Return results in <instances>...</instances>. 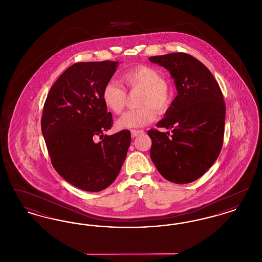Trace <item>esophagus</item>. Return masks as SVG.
<instances>
[{"instance_id":"1","label":"esophagus","mask_w":262,"mask_h":262,"mask_svg":"<svg viewBox=\"0 0 262 262\" xmlns=\"http://www.w3.org/2000/svg\"><path fill=\"white\" fill-rule=\"evenodd\" d=\"M130 134H132V137H137V136H139V135L144 134V132H143V130H140V129H132V130H130Z\"/></svg>"}]
</instances>
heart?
Here are the masks:
<instances>
[{
	"label": "heart",
	"mask_w": 262,
	"mask_h": 262,
	"mask_svg": "<svg viewBox=\"0 0 262 262\" xmlns=\"http://www.w3.org/2000/svg\"><path fill=\"white\" fill-rule=\"evenodd\" d=\"M122 80L130 90H140L137 105L139 108L130 110L120 118L117 125L120 128H136L152 123L156 112H166L173 98L171 84L162 75L149 66H137L122 75ZM104 104L115 114H121L126 104L125 88L116 81H108L102 90Z\"/></svg>",
	"instance_id": "obj_1"
}]
</instances>
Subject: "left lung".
Segmentation results:
<instances>
[{"label": "left lung", "mask_w": 262, "mask_h": 262, "mask_svg": "<svg viewBox=\"0 0 262 262\" xmlns=\"http://www.w3.org/2000/svg\"><path fill=\"white\" fill-rule=\"evenodd\" d=\"M168 70L178 95L158 122L162 133L149 129L150 157L163 177L188 184L204 174L218 158L224 138V97L210 71L186 53L150 57Z\"/></svg>", "instance_id": "obj_1"}]
</instances>
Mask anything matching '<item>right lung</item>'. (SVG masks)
<instances>
[{
    "instance_id": "add662e5",
    "label": "right lung",
    "mask_w": 262,
    "mask_h": 262,
    "mask_svg": "<svg viewBox=\"0 0 262 262\" xmlns=\"http://www.w3.org/2000/svg\"><path fill=\"white\" fill-rule=\"evenodd\" d=\"M118 62H76L53 84L43 108L41 129L58 174L77 188L100 191L116 180L132 137L127 129L112 136V114L102 90ZM102 140L95 143V137Z\"/></svg>"
}]
</instances>
